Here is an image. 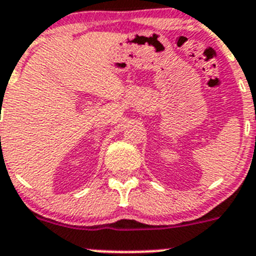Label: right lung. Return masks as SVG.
Wrapping results in <instances>:
<instances>
[{"mask_svg": "<svg viewBox=\"0 0 256 256\" xmlns=\"http://www.w3.org/2000/svg\"><path fill=\"white\" fill-rule=\"evenodd\" d=\"M1 149H2V148H1Z\"/></svg>", "mask_w": 256, "mask_h": 256, "instance_id": "add662e5", "label": "right lung"}]
</instances>
